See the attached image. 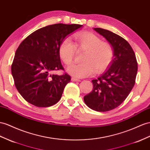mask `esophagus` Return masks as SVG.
I'll return each mask as SVG.
<instances>
[{
	"label": "esophagus",
	"instance_id": "obj_1",
	"mask_svg": "<svg viewBox=\"0 0 150 150\" xmlns=\"http://www.w3.org/2000/svg\"><path fill=\"white\" fill-rule=\"evenodd\" d=\"M71 81H73V82H80V79H76L75 77H71Z\"/></svg>",
	"mask_w": 150,
	"mask_h": 150
}]
</instances>
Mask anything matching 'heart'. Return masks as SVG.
I'll use <instances>...</instances> for the list:
<instances>
[{
    "mask_svg": "<svg viewBox=\"0 0 150 150\" xmlns=\"http://www.w3.org/2000/svg\"><path fill=\"white\" fill-rule=\"evenodd\" d=\"M74 43L67 38L61 42L59 47L61 59L66 64L74 61L76 49L86 51L83 56L82 63L73 64L67 71L76 78H86L94 75L96 71L101 74L109 67L113 57L112 46L92 33H76L74 37Z\"/></svg>",
    "mask_w": 150,
    "mask_h": 150,
    "instance_id": "b5f03b06",
    "label": "heart"
}]
</instances>
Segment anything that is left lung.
<instances>
[{
	"instance_id": "1",
	"label": "left lung",
	"mask_w": 150,
	"mask_h": 150,
	"mask_svg": "<svg viewBox=\"0 0 150 150\" xmlns=\"http://www.w3.org/2000/svg\"><path fill=\"white\" fill-rule=\"evenodd\" d=\"M93 29L112 46L113 59L104 74L92 80L93 89L84 96L83 100L92 110L108 112L122 104L132 89L137 63L132 48L124 38L109 30Z\"/></svg>"
}]
</instances>
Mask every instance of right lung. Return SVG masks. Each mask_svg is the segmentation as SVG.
<instances>
[{"mask_svg":"<svg viewBox=\"0 0 150 150\" xmlns=\"http://www.w3.org/2000/svg\"><path fill=\"white\" fill-rule=\"evenodd\" d=\"M81 25L57 23L30 34L18 47L11 73L19 93L30 104L49 107L61 99L70 76L52 74L63 70L59 47L67 36L82 28Z\"/></svg>","mask_w":150,"mask_h":150,"instance_id":"1","label":"right lung"}]
</instances>
